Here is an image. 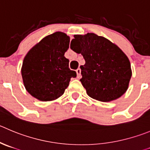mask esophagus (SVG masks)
<instances>
[{
    "instance_id": "34e87169",
    "label": "esophagus",
    "mask_w": 150,
    "mask_h": 150,
    "mask_svg": "<svg viewBox=\"0 0 150 150\" xmlns=\"http://www.w3.org/2000/svg\"><path fill=\"white\" fill-rule=\"evenodd\" d=\"M76 74H77V78H80V76H81V69L80 68H78V69H76Z\"/></svg>"
}]
</instances>
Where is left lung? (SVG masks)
Instances as JSON below:
<instances>
[{"label":"left lung","mask_w":150,"mask_h":150,"mask_svg":"<svg viewBox=\"0 0 150 150\" xmlns=\"http://www.w3.org/2000/svg\"><path fill=\"white\" fill-rule=\"evenodd\" d=\"M71 48L85 60L80 66V81L90 97L107 102L126 92L132 76L130 62L116 45L104 37L88 33L74 35Z\"/></svg>","instance_id":"1"}]
</instances>
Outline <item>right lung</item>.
<instances>
[{
    "label": "right lung",
    "mask_w": 150,
    "mask_h": 150,
    "mask_svg": "<svg viewBox=\"0 0 150 150\" xmlns=\"http://www.w3.org/2000/svg\"><path fill=\"white\" fill-rule=\"evenodd\" d=\"M70 38L57 31L46 36L35 45L24 57L21 74L26 91L42 102L58 99L68 88L76 71L68 67L65 57Z\"/></svg>",
    "instance_id": "1"
}]
</instances>
